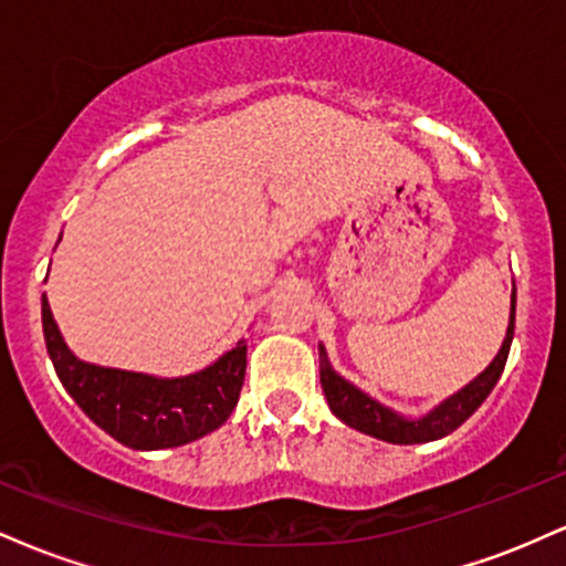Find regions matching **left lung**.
Masks as SVG:
<instances>
[{"instance_id":"1","label":"left lung","mask_w":566,"mask_h":566,"mask_svg":"<svg viewBox=\"0 0 566 566\" xmlns=\"http://www.w3.org/2000/svg\"><path fill=\"white\" fill-rule=\"evenodd\" d=\"M513 324H516V287H513L511 297V324L509 333H505L503 348L497 350L495 361L479 375L476 380L469 382L463 391H458L444 405H439L431 415H426L423 420H405L399 415H394L391 409L378 405L375 399H369L367 394H361L359 388L350 386L348 380H343L340 375L329 367L327 354L319 348V375H322V388L327 396L329 409L343 420V423L356 428V431L369 433V437L394 441V444H420V441H433L452 433L454 428L463 426L465 420L476 412L479 405L490 396L492 388L500 375H503L505 359H509L511 340H513Z\"/></svg>"}]
</instances>
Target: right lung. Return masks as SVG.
I'll list each match as a JSON object with an SVG mask.
<instances>
[{"mask_svg":"<svg viewBox=\"0 0 566 566\" xmlns=\"http://www.w3.org/2000/svg\"><path fill=\"white\" fill-rule=\"evenodd\" d=\"M42 327L48 354L63 388L74 396L95 426L133 450L188 444L223 426L239 401L247 369L244 340L197 375L161 380L76 359L57 333L44 295Z\"/></svg>","mask_w":566,"mask_h":566,"instance_id":"1","label":"right lung"}]
</instances>
